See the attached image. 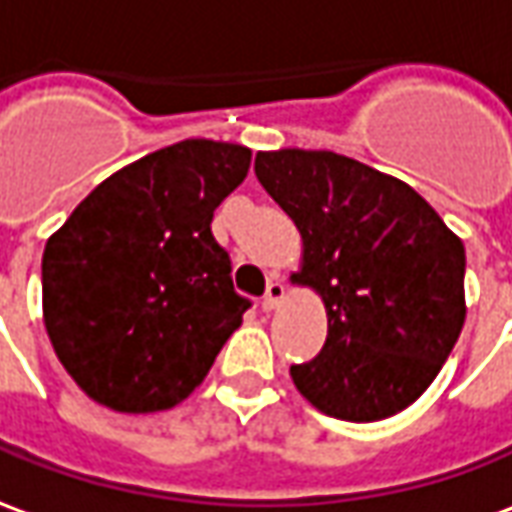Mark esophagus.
Here are the masks:
<instances>
[{"label":"esophagus","mask_w":512,"mask_h":512,"mask_svg":"<svg viewBox=\"0 0 512 512\" xmlns=\"http://www.w3.org/2000/svg\"><path fill=\"white\" fill-rule=\"evenodd\" d=\"M287 298V290H284V284L281 281H270V287H267V295H264L262 309L264 312H276L278 306L284 303Z\"/></svg>","instance_id":"esophagus-1"}]
</instances>
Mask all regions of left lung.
<instances>
[{"mask_svg":"<svg viewBox=\"0 0 512 512\" xmlns=\"http://www.w3.org/2000/svg\"><path fill=\"white\" fill-rule=\"evenodd\" d=\"M256 178L301 234L292 284L329 334L290 376L315 410L370 424L418 401L465 323V248L412 186L331 150H262Z\"/></svg>","mask_w":512,"mask_h":512,"instance_id":"1","label":"left lung"}]
</instances>
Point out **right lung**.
Here are the masks:
<instances>
[{
    "label": "right lung",
    "mask_w": 512,
    "mask_h": 512,
    "mask_svg": "<svg viewBox=\"0 0 512 512\" xmlns=\"http://www.w3.org/2000/svg\"><path fill=\"white\" fill-rule=\"evenodd\" d=\"M250 147L186 139L116 169L47 239L44 326L66 373L114 412L181 404L250 303L211 217Z\"/></svg>",
    "instance_id": "1"
}]
</instances>
